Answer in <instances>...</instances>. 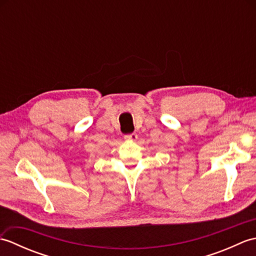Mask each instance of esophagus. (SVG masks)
<instances>
[{
	"mask_svg": "<svg viewBox=\"0 0 256 256\" xmlns=\"http://www.w3.org/2000/svg\"><path fill=\"white\" fill-rule=\"evenodd\" d=\"M124 138L126 140H138V134L136 133H131V134H126L124 136Z\"/></svg>",
	"mask_w": 256,
	"mask_h": 256,
	"instance_id": "obj_1",
	"label": "esophagus"
}]
</instances>
